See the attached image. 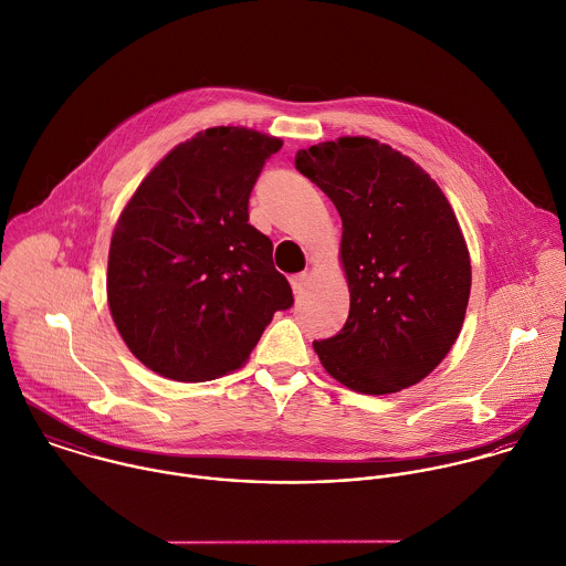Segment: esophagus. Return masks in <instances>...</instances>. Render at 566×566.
I'll return each mask as SVG.
<instances>
[{
	"label": "esophagus",
	"mask_w": 566,
	"mask_h": 566,
	"mask_svg": "<svg viewBox=\"0 0 566 566\" xmlns=\"http://www.w3.org/2000/svg\"><path fill=\"white\" fill-rule=\"evenodd\" d=\"M308 282H311V275L304 271V273H297V275H293L291 277V286H293V293L295 295H300V293H304L306 291V286H308Z\"/></svg>",
	"instance_id": "esophagus-1"
}]
</instances>
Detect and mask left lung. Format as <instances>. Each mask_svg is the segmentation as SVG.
I'll list each match as a JSON object with an SVG mask.
<instances>
[{"mask_svg":"<svg viewBox=\"0 0 566 566\" xmlns=\"http://www.w3.org/2000/svg\"><path fill=\"white\" fill-rule=\"evenodd\" d=\"M339 210L349 315L315 340L324 369L352 391L385 396L427 378L459 337L470 253L442 188L413 159L371 137H339L295 155Z\"/></svg>","mask_w":566,"mask_h":566,"instance_id":"left-lung-1","label":"left lung"}]
</instances>
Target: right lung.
I'll list each match as a JSON object with an SVG mask.
<instances>
[{
  "instance_id": "add662e5",
  "label": "right lung",
  "mask_w": 566,
  "mask_h": 566,
  "mask_svg": "<svg viewBox=\"0 0 566 566\" xmlns=\"http://www.w3.org/2000/svg\"><path fill=\"white\" fill-rule=\"evenodd\" d=\"M282 139L214 126L177 144L115 223L107 302L119 337L155 374L203 382L242 367L293 306L273 242L249 226V195Z\"/></svg>"
}]
</instances>
